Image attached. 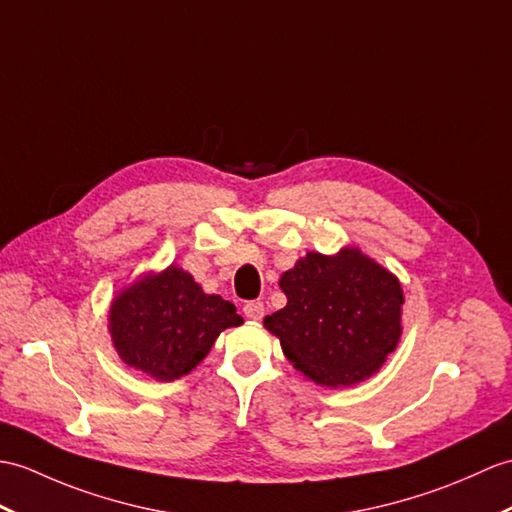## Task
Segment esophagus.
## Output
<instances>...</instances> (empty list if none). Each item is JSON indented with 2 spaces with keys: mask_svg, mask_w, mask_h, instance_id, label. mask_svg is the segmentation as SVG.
<instances>
[{
  "mask_svg": "<svg viewBox=\"0 0 512 512\" xmlns=\"http://www.w3.org/2000/svg\"><path fill=\"white\" fill-rule=\"evenodd\" d=\"M264 303L261 301H248V303H244V314H246V318H251V320H261L264 318Z\"/></svg>",
  "mask_w": 512,
  "mask_h": 512,
  "instance_id": "1",
  "label": "esophagus"
}]
</instances>
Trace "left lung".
Masks as SVG:
<instances>
[{
	"instance_id": "obj_1",
	"label": "left lung",
	"mask_w": 512,
	"mask_h": 512,
	"mask_svg": "<svg viewBox=\"0 0 512 512\" xmlns=\"http://www.w3.org/2000/svg\"><path fill=\"white\" fill-rule=\"evenodd\" d=\"M288 296L264 325L299 371L325 386L373 375L401 336L399 281L355 248L307 253L279 281Z\"/></svg>"
}]
</instances>
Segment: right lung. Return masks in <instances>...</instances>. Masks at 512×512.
Instances as JSON below:
<instances>
[{"instance_id": "obj_1", "label": "right lung", "mask_w": 512, "mask_h": 512, "mask_svg": "<svg viewBox=\"0 0 512 512\" xmlns=\"http://www.w3.org/2000/svg\"><path fill=\"white\" fill-rule=\"evenodd\" d=\"M109 320L120 358L161 382L187 375L222 329L244 323L233 303L205 294L176 266L130 285L113 301Z\"/></svg>"}]
</instances>
